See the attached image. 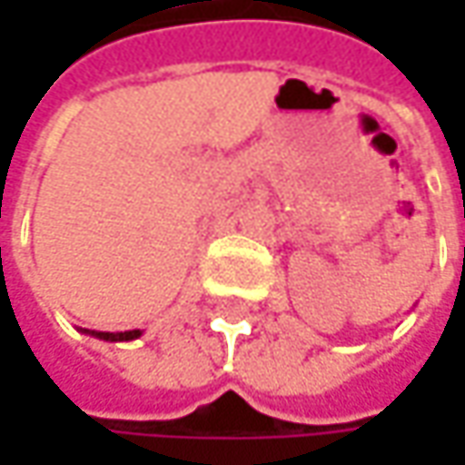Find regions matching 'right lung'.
Listing matches in <instances>:
<instances>
[{
    "label": "right lung",
    "instance_id": "right-lung-1",
    "mask_svg": "<svg viewBox=\"0 0 465 465\" xmlns=\"http://www.w3.org/2000/svg\"><path fill=\"white\" fill-rule=\"evenodd\" d=\"M82 333H90L95 339H103V341H132V339H139L142 331H121V333H111V331H90V329H80Z\"/></svg>",
    "mask_w": 465,
    "mask_h": 465
}]
</instances>
